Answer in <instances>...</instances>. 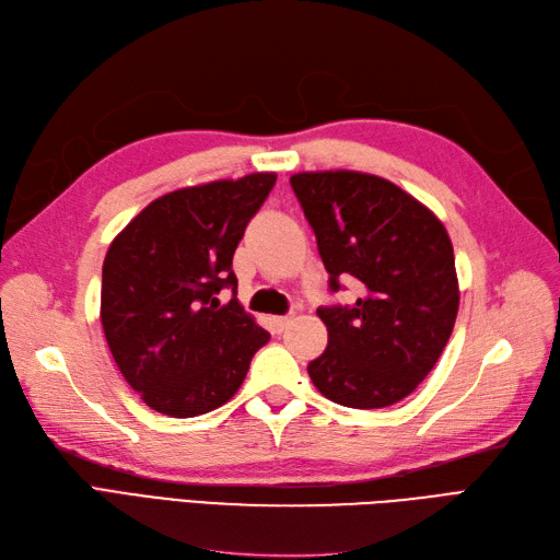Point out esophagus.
<instances>
[{
  "instance_id": "obj_1",
  "label": "esophagus",
  "mask_w": 560,
  "mask_h": 560,
  "mask_svg": "<svg viewBox=\"0 0 560 560\" xmlns=\"http://www.w3.org/2000/svg\"><path fill=\"white\" fill-rule=\"evenodd\" d=\"M290 325H292V315H278V317H273V329H276L278 334L284 331Z\"/></svg>"
}]
</instances>
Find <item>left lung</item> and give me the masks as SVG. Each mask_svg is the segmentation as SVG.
Returning a JSON list of instances; mask_svg holds the SVG:
<instances>
[{"label": "left lung", "instance_id": "1", "mask_svg": "<svg viewBox=\"0 0 560 560\" xmlns=\"http://www.w3.org/2000/svg\"><path fill=\"white\" fill-rule=\"evenodd\" d=\"M315 231L329 290L362 294L317 308L329 343L308 364L315 387L350 409L409 397L444 352L457 306L453 245L439 217L397 184L354 171L290 177Z\"/></svg>", "mask_w": 560, "mask_h": 560}]
</instances>
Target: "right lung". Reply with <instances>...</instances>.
I'll list each match as a JSON object with an SVG mask.
<instances>
[{
  "label": "right lung",
  "instance_id": "obj_1",
  "mask_svg": "<svg viewBox=\"0 0 560 560\" xmlns=\"http://www.w3.org/2000/svg\"><path fill=\"white\" fill-rule=\"evenodd\" d=\"M276 184L252 173L156 198L112 241L100 319L112 358L151 409L194 418L226 404L270 334L235 299L233 252ZM231 289L224 307L215 294Z\"/></svg>",
  "mask_w": 560,
  "mask_h": 560
}]
</instances>
